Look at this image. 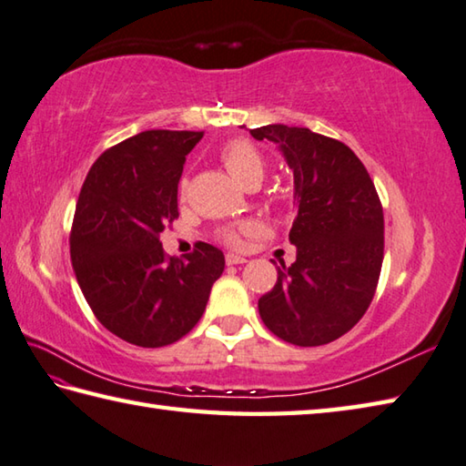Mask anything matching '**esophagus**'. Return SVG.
I'll list each match as a JSON object with an SVG mask.
<instances>
[{
	"label": "esophagus",
	"instance_id": "esophagus-1",
	"mask_svg": "<svg viewBox=\"0 0 466 466\" xmlns=\"http://www.w3.org/2000/svg\"><path fill=\"white\" fill-rule=\"evenodd\" d=\"M244 262H246V258L238 257V254H228V257H226L228 267H234V264H244Z\"/></svg>",
	"mask_w": 466,
	"mask_h": 466
}]
</instances>
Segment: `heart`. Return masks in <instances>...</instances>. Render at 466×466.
<instances>
[{
	"instance_id": "obj_1",
	"label": "heart",
	"mask_w": 466,
	"mask_h": 466,
	"mask_svg": "<svg viewBox=\"0 0 466 466\" xmlns=\"http://www.w3.org/2000/svg\"><path fill=\"white\" fill-rule=\"evenodd\" d=\"M220 159L224 163V167L230 171V176L238 181L240 186L248 187L250 184H260L262 181L264 157L250 141L238 139V141L226 143L220 151ZM254 230H257V226L252 222L236 226V228H226L222 232V240L228 246H232V248H238L244 236L252 234Z\"/></svg>"
}]
</instances>
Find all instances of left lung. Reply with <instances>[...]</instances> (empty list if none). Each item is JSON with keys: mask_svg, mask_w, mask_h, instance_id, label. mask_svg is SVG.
<instances>
[{"mask_svg": "<svg viewBox=\"0 0 466 466\" xmlns=\"http://www.w3.org/2000/svg\"><path fill=\"white\" fill-rule=\"evenodd\" d=\"M254 139L279 145L295 177L297 260L258 299L268 331L315 348L348 333L368 311L384 260V209L358 155L305 127L267 125Z\"/></svg>", "mask_w": 466, "mask_h": 466, "instance_id": "8db88e82", "label": "left lung"}]
</instances>
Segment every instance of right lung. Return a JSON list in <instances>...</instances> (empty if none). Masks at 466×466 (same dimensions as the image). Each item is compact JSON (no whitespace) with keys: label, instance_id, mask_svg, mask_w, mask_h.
Returning <instances> with one entry per match:
<instances>
[{"label":"right lung","instance_id":"obj_1","mask_svg":"<svg viewBox=\"0 0 466 466\" xmlns=\"http://www.w3.org/2000/svg\"><path fill=\"white\" fill-rule=\"evenodd\" d=\"M202 131H143L106 149L82 184L70 258L95 317L139 348L176 343L202 319L224 254L199 242L169 258L159 234L177 220V184Z\"/></svg>","mask_w":466,"mask_h":466}]
</instances>
